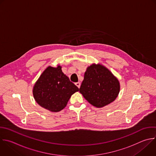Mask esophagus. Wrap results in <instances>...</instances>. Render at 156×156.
Here are the masks:
<instances>
[{"label": "esophagus", "mask_w": 156, "mask_h": 156, "mask_svg": "<svg viewBox=\"0 0 156 156\" xmlns=\"http://www.w3.org/2000/svg\"><path fill=\"white\" fill-rule=\"evenodd\" d=\"M75 85L78 87L80 88V85H81V83L80 82H77V83H75Z\"/></svg>", "instance_id": "1"}]
</instances>
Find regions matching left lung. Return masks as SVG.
<instances>
[{
  "mask_svg": "<svg viewBox=\"0 0 156 156\" xmlns=\"http://www.w3.org/2000/svg\"><path fill=\"white\" fill-rule=\"evenodd\" d=\"M120 91L118 79L100 64L87 67L80 92L94 107L101 108L115 100Z\"/></svg>",
  "mask_w": 156,
  "mask_h": 156,
  "instance_id": "8db88e82",
  "label": "left lung"
}]
</instances>
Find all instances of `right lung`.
I'll list each match as a JSON object with an SVG mask.
<instances>
[{
  "instance_id": "1",
  "label": "right lung",
  "mask_w": 156,
  "mask_h": 156,
  "mask_svg": "<svg viewBox=\"0 0 156 156\" xmlns=\"http://www.w3.org/2000/svg\"><path fill=\"white\" fill-rule=\"evenodd\" d=\"M79 90L62 72V67L48 66L35 82L32 90L35 100L42 108L51 112L63 110L73 95Z\"/></svg>"
}]
</instances>
